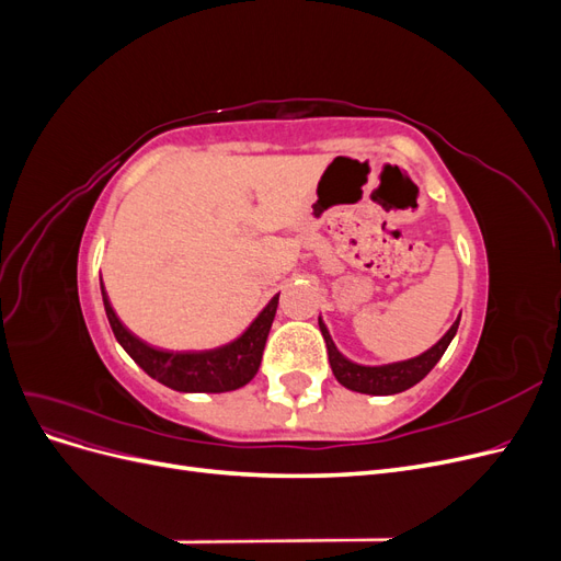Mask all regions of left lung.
I'll use <instances>...</instances> for the list:
<instances>
[{"instance_id":"1","label":"left lung","mask_w":561,"mask_h":561,"mask_svg":"<svg viewBox=\"0 0 561 561\" xmlns=\"http://www.w3.org/2000/svg\"><path fill=\"white\" fill-rule=\"evenodd\" d=\"M458 320H461V316L456 318V322L445 332V336L439 339L435 346H431L426 353H421V355H416V358H410V360L388 363V365H360V363L348 360L346 355L339 351L336 344L332 342V336L325 328V322H322V318H318V325H320L322 339H325V344H328V358H330L332 375L336 377L339 383L346 386L348 390H355V393L396 396V393H402V390H407V388H412L414 383H419L439 363L447 346L451 344V339L456 336Z\"/></svg>"}]
</instances>
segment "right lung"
I'll list each match as a JSON object with an SVG mask.
<instances>
[{
    "instance_id": "right-lung-1",
    "label": "right lung",
    "mask_w": 561,
    "mask_h": 561,
    "mask_svg": "<svg viewBox=\"0 0 561 561\" xmlns=\"http://www.w3.org/2000/svg\"><path fill=\"white\" fill-rule=\"evenodd\" d=\"M103 290L105 313L116 342L138 363L151 379L180 390V393H227V390L243 388L257 375L262 353L266 346V336L271 322L276 318L278 295L271 299L262 313L250 322V328L233 342L210 348V351H165L149 346L142 339L135 336L124 328V322L114 313L110 297Z\"/></svg>"
}]
</instances>
